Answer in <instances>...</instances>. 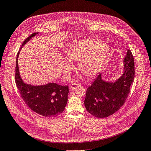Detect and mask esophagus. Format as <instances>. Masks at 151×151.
<instances>
[{
	"label": "esophagus",
	"mask_w": 151,
	"mask_h": 151,
	"mask_svg": "<svg viewBox=\"0 0 151 151\" xmlns=\"http://www.w3.org/2000/svg\"><path fill=\"white\" fill-rule=\"evenodd\" d=\"M79 86H80V85H78V84H73L70 86V90H75L76 88H77Z\"/></svg>",
	"instance_id": "esophagus-1"
}]
</instances>
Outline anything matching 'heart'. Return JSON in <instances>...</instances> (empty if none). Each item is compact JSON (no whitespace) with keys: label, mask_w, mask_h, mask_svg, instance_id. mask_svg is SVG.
<instances>
[{"label":"heart","mask_w":151,"mask_h":151,"mask_svg":"<svg viewBox=\"0 0 151 151\" xmlns=\"http://www.w3.org/2000/svg\"><path fill=\"white\" fill-rule=\"evenodd\" d=\"M109 47L107 44L101 43L98 39H88L72 48L68 53L70 59L78 60L79 69L87 76H93L99 71L100 67L109 54ZM70 63H66L65 76L68 74Z\"/></svg>","instance_id":"obj_1"}]
</instances>
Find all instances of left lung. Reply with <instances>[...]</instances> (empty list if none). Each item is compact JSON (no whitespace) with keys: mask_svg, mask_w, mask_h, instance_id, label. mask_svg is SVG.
Returning a JSON list of instances; mask_svg holds the SVG:
<instances>
[{"mask_svg":"<svg viewBox=\"0 0 151 151\" xmlns=\"http://www.w3.org/2000/svg\"><path fill=\"white\" fill-rule=\"evenodd\" d=\"M124 73L114 82H107L99 73L86 90L85 106L91 115L99 118H107L123 106L130 93L134 78V60L131 50H127L123 60Z\"/></svg>","mask_w":151,"mask_h":151,"instance_id":"obj_1","label":"left lung"}]
</instances>
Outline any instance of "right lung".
<instances>
[{
  "label": "right lung",
  "instance_id": "obj_1",
  "mask_svg": "<svg viewBox=\"0 0 151 151\" xmlns=\"http://www.w3.org/2000/svg\"><path fill=\"white\" fill-rule=\"evenodd\" d=\"M38 33H33L25 39L17 55L15 80L20 96L28 106L38 114L47 118H55L65 110L68 101V86L54 83L40 86L26 84L21 78L19 70L18 58L22 47Z\"/></svg>",
  "mask_w": 151,
  "mask_h": 151
}]
</instances>
